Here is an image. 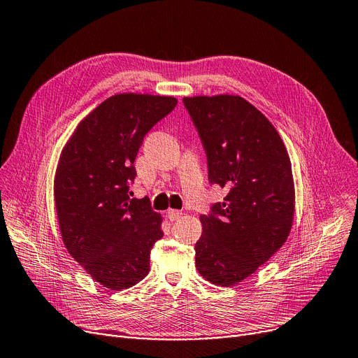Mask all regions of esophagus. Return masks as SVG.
Here are the masks:
<instances>
[{"instance_id": "34e87169", "label": "esophagus", "mask_w": 358, "mask_h": 358, "mask_svg": "<svg viewBox=\"0 0 358 358\" xmlns=\"http://www.w3.org/2000/svg\"><path fill=\"white\" fill-rule=\"evenodd\" d=\"M166 217H167L170 221H176V220H179V218L182 217V213L178 211V210H169V211L166 213Z\"/></svg>"}]
</instances>
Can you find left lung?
<instances>
[{
  "instance_id": "left-lung-1",
  "label": "left lung",
  "mask_w": 358,
  "mask_h": 358,
  "mask_svg": "<svg viewBox=\"0 0 358 358\" xmlns=\"http://www.w3.org/2000/svg\"><path fill=\"white\" fill-rule=\"evenodd\" d=\"M207 156L208 180L229 194L201 215L195 264L230 287L252 275L287 241L294 215L292 163L268 119L239 96L185 97Z\"/></svg>"
}]
</instances>
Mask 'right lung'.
Wrapping results in <instances>:
<instances>
[{
  "label": "right lung",
  "instance_id": "right-lung-1",
  "mask_svg": "<svg viewBox=\"0 0 358 358\" xmlns=\"http://www.w3.org/2000/svg\"><path fill=\"white\" fill-rule=\"evenodd\" d=\"M175 97L115 94L78 124L55 175V207L65 248L101 285L125 290L150 271L163 237L148 199L131 198L134 162L148 131L175 109Z\"/></svg>",
  "mask_w": 358,
  "mask_h": 358
}]
</instances>
